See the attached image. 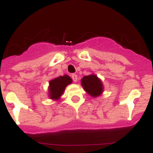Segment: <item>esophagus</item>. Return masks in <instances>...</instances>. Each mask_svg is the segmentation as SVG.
I'll return each mask as SVG.
<instances>
[{
  "label": "esophagus",
  "mask_w": 153,
  "mask_h": 153,
  "mask_svg": "<svg viewBox=\"0 0 153 153\" xmlns=\"http://www.w3.org/2000/svg\"><path fill=\"white\" fill-rule=\"evenodd\" d=\"M72 79L74 82H77V76L76 75V74H72Z\"/></svg>",
  "instance_id": "obj_1"
}]
</instances>
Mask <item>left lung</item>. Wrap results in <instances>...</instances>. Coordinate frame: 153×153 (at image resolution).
Returning a JSON list of instances; mask_svg holds the SVG:
<instances>
[{
    "instance_id": "obj_1",
    "label": "left lung",
    "mask_w": 153,
    "mask_h": 153,
    "mask_svg": "<svg viewBox=\"0 0 153 153\" xmlns=\"http://www.w3.org/2000/svg\"><path fill=\"white\" fill-rule=\"evenodd\" d=\"M81 85L85 91L92 97H98L103 92V84L96 74L84 76L81 79Z\"/></svg>"
}]
</instances>
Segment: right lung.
Returning a JSON list of instances; mask_svg holds the SVG:
<instances>
[{
  "label": "right lung",
  "mask_w": 153,
  "mask_h": 153,
  "mask_svg": "<svg viewBox=\"0 0 153 153\" xmlns=\"http://www.w3.org/2000/svg\"><path fill=\"white\" fill-rule=\"evenodd\" d=\"M72 81V79L66 74L50 80L48 87V96L50 99L53 100H59L64 93L65 88L69 84H71Z\"/></svg>",
  "instance_id": "right-lung-1"
}]
</instances>
